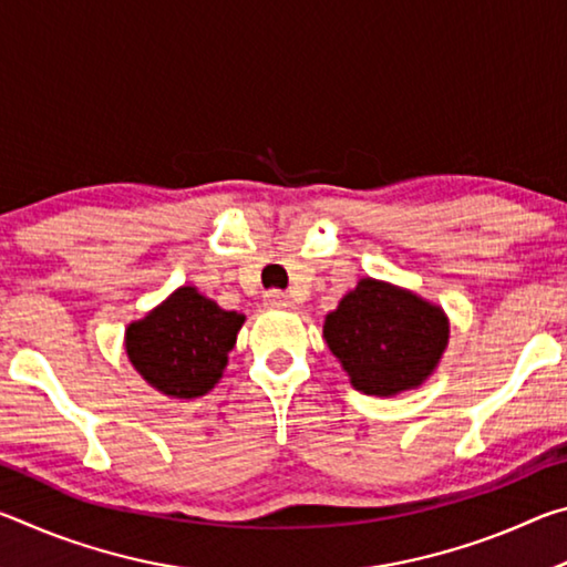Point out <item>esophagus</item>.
<instances>
[{
	"instance_id": "obj_1",
	"label": "esophagus",
	"mask_w": 567,
	"mask_h": 567,
	"mask_svg": "<svg viewBox=\"0 0 567 567\" xmlns=\"http://www.w3.org/2000/svg\"><path fill=\"white\" fill-rule=\"evenodd\" d=\"M265 305L270 307V310H287V307H292L290 297H287L285 292H280V290L267 292V295H265Z\"/></svg>"
}]
</instances>
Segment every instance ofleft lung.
<instances>
[{
  "instance_id": "1",
  "label": "left lung",
  "mask_w": 567,
  "mask_h": 567,
  "mask_svg": "<svg viewBox=\"0 0 567 567\" xmlns=\"http://www.w3.org/2000/svg\"><path fill=\"white\" fill-rule=\"evenodd\" d=\"M324 340L364 395L390 398L433 375L447 348L443 307L390 282L362 277L324 318Z\"/></svg>"
}]
</instances>
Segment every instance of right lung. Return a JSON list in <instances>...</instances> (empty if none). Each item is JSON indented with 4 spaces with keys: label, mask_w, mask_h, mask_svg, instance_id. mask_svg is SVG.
I'll return each instance as SVG.
<instances>
[{
    "label": "right lung",
    "mask_w": 567,
    "mask_h": 567,
    "mask_svg": "<svg viewBox=\"0 0 567 567\" xmlns=\"http://www.w3.org/2000/svg\"><path fill=\"white\" fill-rule=\"evenodd\" d=\"M245 315L223 310L197 287H177L165 302L132 322L124 348L134 370L162 395L192 400L217 385Z\"/></svg>",
    "instance_id": "obj_1"
}]
</instances>
